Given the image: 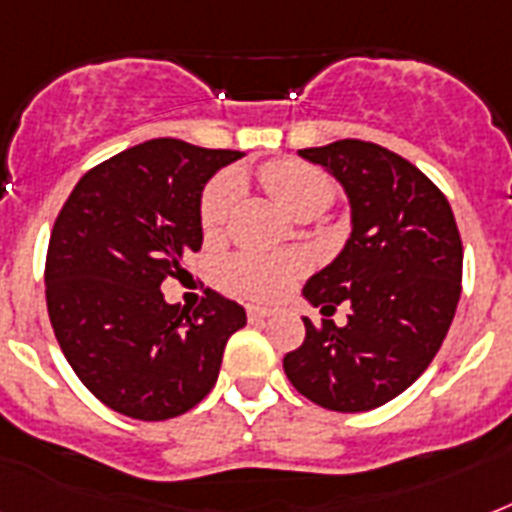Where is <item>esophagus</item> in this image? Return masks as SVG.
Instances as JSON below:
<instances>
[{
    "label": "esophagus",
    "instance_id": "34e87169",
    "mask_svg": "<svg viewBox=\"0 0 512 512\" xmlns=\"http://www.w3.org/2000/svg\"><path fill=\"white\" fill-rule=\"evenodd\" d=\"M271 316H273L271 308H260V305H249L247 308L249 321H265V319H271Z\"/></svg>",
    "mask_w": 512,
    "mask_h": 512
}]
</instances>
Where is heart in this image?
<instances>
[{
    "label": "heart",
    "instance_id": "obj_1",
    "mask_svg": "<svg viewBox=\"0 0 512 512\" xmlns=\"http://www.w3.org/2000/svg\"><path fill=\"white\" fill-rule=\"evenodd\" d=\"M257 177L276 204L289 215H319L332 204L337 193L335 180L313 164L297 159L268 162L257 170ZM236 199V177L217 175L201 193L199 228L207 241H217L225 233L228 215ZM305 260L300 255H252L239 252L220 265V284L231 295L247 300H273L289 287L297 273H303Z\"/></svg>",
    "mask_w": 512,
    "mask_h": 512
}]
</instances>
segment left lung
<instances>
[{"mask_svg": "<svg viewBox=\"0 0 512 512\" xmlns=\"http://www.w3.org/2000/svg\"><path fill=\"white\" fill-rule=\"evenodd\" d=\"M337 177L353 231L303 295L324 313L350 305L348 324L305 321L284 356L297 393L332 412H369L404 393L436 358L462 292V239L452 207L404 156L366 140L303 148Z\"/></svg>", "mask_w": 512, "mask_h": 512, "instance_id": "obj_1", "label": "left lung"}]
</instances>
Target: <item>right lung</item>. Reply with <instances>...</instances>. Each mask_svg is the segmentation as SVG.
Wrapping results in <instances>:
<instances>
[{
  "instance_id": "add662e5",
  "label": "right lung",
  "mask_w": 512,
  "mask_h": 512,
  "mask_svg": "<svg viewBox=\"0 0 512 512\" xmlns=\"http://www.w3.org/2000/svg\"><path fill=\"white\" fill-rule=\"evenodd\" d=\"M239 151L175 138L132 146L84 172L52 225L44 295L63 356L92 396L132 420L159 422L217 382L239 303L204 292L188 311L162 281L183 279L201 249V188Z\"/></svg>"
}]
</instances>
